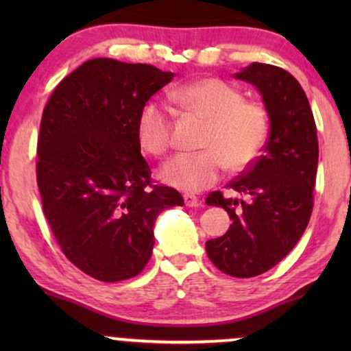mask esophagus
<instances>
[{
    "mask_svg": "<svg viewBox=\"0 0 351 351\" xmlns=\"http://www.w3.org/2000/svg\"><path fill=\"white\" fill-rule=\"evenodd\" d=\"M183 199H184V204H186V206H189V208H196V206H199V204H201V201L193 195H183Z\"/></svg>",
    "mask_w": 351,
    "mask_h": 351,
    "instance_id": "obj_1",
    "label": "esophagus"
}]
</instances>
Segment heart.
<instances>
[{"label":"heart","mask_w":351,"mask_h":351,"mask_svg":"<svg viewBox=\"0 0 351 351\" xmlns=\"http://www.w3.org/2000/svg\"><path fill=\"white\" fill-rule=\"evenodd\" d=\"M171 102L184 114L203 120L201 152L173 156L160 170V178L183 191L211 186L226 167L243 171L256 162L269 136V114L256 100L244 99L239 88L216 77L193 80L173 88ZM171 114L158 102H147L136 119L140 147L162 156L171 145Z\"/></svg>","instance_id":"heart-1"}]
</instances>
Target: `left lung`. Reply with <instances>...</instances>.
<instances>
[{
  "label": "left lung",
  "mask_w": 351,
  "mask_h": 351,
  "mask_svg": "<svg viewBox=\"0 0 351 351\" xmlns=\"http://www.w3.org/2000/svg\"><path fill=\"white\" fill-rule=\"evenodd\" d=\"M236 77L259 88L271 132L263 155L226 184L231 196L208 195L206 204L226 209L232 224L208 241L206 252L221 272L245 279L279 264L304 234L313 209L318 140L307 95L287 71L252 62Z\"/></svg>",
  "instance_id": "obj_1"
}]
</instances>
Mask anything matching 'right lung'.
Wrapping results in <instances>:
<instances>
[{"label": "right lung", "mask_w": 351, "mask_h": 351, "mask_svg": "<svg viewBox=\"0 0 351 351\" xmlns=\"http://www.w3.org/2000/svg\"><path fill=\"white\" fill-rule=\"evenodd\" d=\"M173 75L152 64L90 59L60 80L43 110V213L64 256L97 280L138 276L158 213L183 206L176 189L153 183L136 138L140 110Z\"/></svg>", "instance_id": "1"}]
</instances>
